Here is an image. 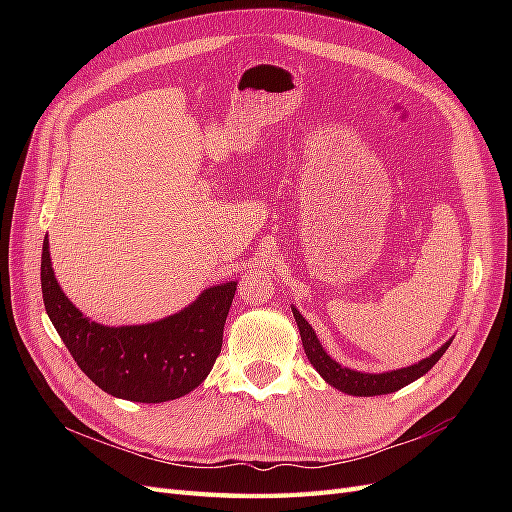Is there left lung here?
<instances>
[{"label": "left lung", "mask_w": 512, "mask_h": 512, "mask_svg": "<svg viewBox=\"0 0 512 512\" xmlns=\"http://www.w3.org/2000/svg\"><path fill=\"white\" fill-rule=\"evenodd\" d=\"M292 307V316L297 320V327L301 333V342L305 348V354L309 363L314 365V369L324 378V382L331 384L333 389L348 393V395H356V397H374V395H389L395 393L399 389H404L410 382L418 380L421 376H425L427 371L436 365L442 354L451 346L453 337L444 342L436 352L429 354L427 359L418 361L410 367H401V369H393V371H382V374H369V371H356L350 367L339 365L335 359H331L329 352L322 348V344L318 342L316 331L312 329L301 312L294 305Z\"/></svg>", "instance_id": "1"}]
</instances>
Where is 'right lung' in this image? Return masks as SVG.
<instances>
[{
    "instance_id": "add662e5",
    "label": "right lung",
    "mask_w": 512,
    "mask_h": 512,
    "mask_svg": "<svg viewBox=\"0 0 512 512\" xmlns=\"http://www.w3.org/2000/svg\"><path fill=\"white\" fill-rule=\"evenodd\" d=\"M42 299L83 374L108 395L162 404L194 391L213 369L237 282L211 286L181 312L147 324L104 327L83 316L55 280L49 237L42 243Z\"/></svg>"
}]
</instances>
